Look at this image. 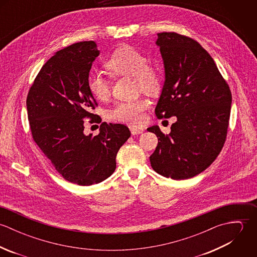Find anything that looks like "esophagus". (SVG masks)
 <instances>
[{
  "label": "esophagus",
  "instance_id": "1",
  "mask_svg": "<svg viewBox=\"0 0 257 257\" xmlns=\"http://www.w3.org/2000/svg\"><path fill=\"white\" fill-rule=\"evenodd\" d=\"M130 130H131V132H132V135H141V134H143L144 133V128L143 127H137V126H131L130 127Z\"/></svg>",
  "mask_w": 257,
  "mask_h": 257
}]
</instances>
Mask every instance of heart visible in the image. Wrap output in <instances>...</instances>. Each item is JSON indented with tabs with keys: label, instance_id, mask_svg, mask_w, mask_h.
<instances>
[{
	"label": "heart",
	"instance_id": "heart-1",
	"mask_svg": "<svg viewBox=\"0 0 257 257\" xmlns=\"http://www.w3.org/2000/svg\"><path fill=\"white\" fill-rule=\"evenodd\" d=\"M106 67L113 75L134 77L135 87L138 91L154 94L161 88L162 75L160 71L149 64L146 54L133 46L125 45L115 49L106 61ZM87 86L91 95L99 101H106L110 97V81L102 74H90ZM148 107V101L145 98L121 101L108 111V115L115 121L139 125L145 121Z\"/></svg>",
	"mask_w": 257,
	"mask_h": 257
}]
</instances>
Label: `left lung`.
<instances>
[{
  "instance_id": "left-lung-1",
  "label": "left lung",
  "mask_w": 257,
  "mask_h": 257,
  "mask_svg": "<svg viewBox=\"0 0 257 257\" xmlns=\"http://www.w3.org/2000/svg\"><path fill=\"white\" fill-rule=\"evenodd\" d=\"M164 61L165 82L155 114L176 115L171 133L157 125L147 128L158 144L149 160L158 174L182 180L207 169L226 140L231 92L214 59L191 37L170 32L157 34Z\"/></svg>"
}]
</instances>
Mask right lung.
I'll use <instances>...</instances> for the list:
<instances>
[{"label":"right lung","instance_id":"obj_1","mask_svg":"<svg viewBox=\"0 0 257 257\" xmlns=\"http://www.w3.org/2000/svg\"><path fill=\"white\" fill-rule=\"evenodd\" d=\"M97 44L80 41L57 51L41 67L27 97L34 141L67 181L81 186L100 183L116 166L115 157L131 137L125 124L101 122L88 90ZM101 123L97 136H85L83 119Z\"/></svg>","mask_w":257,"mask_h":257}]
</instances>
